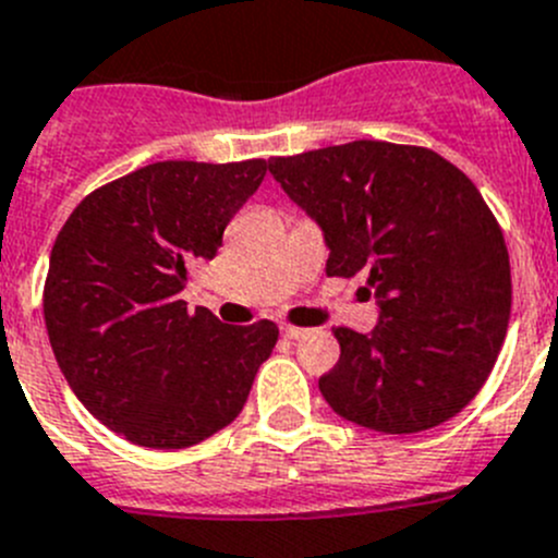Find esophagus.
<instances>
[{
    "mask_svg": "<svg viewBox=\"0 0 558 558\" xmlns=\"http://www.w3.org/2000/svg\"><path fill=\"white\" fill-rule=\"evenodd\" d=\"M306 335V329H301V326H282V337H288V340H301V337Z\"/></svg>",
    "mask_w": 558,
    "mask_h": 558,
    "instance_id": "esophagus-1",
    "label": "esophagus"
}]
</instances>
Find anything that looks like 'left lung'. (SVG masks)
<instances>
[{"instance_id": "1", "label": "left lung", "mask_w": 558, "mask_h": 558, "mask_svg": "<svg viewBox=\"0 0 558 558\" xmlns=\"http://www.w3.org/2000/svg\"><path fill=\"white\" fill-rule=\"evenodd\" d=\"M268 171L324 232L326 276L365 270L379 306L367 335L335 329L326 403L385 434L451 421L487 381L512 310L509 252L478 187L437 151L385 141L274 157Z\"/></svg>"}]
</instances>
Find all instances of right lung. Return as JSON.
<instances>
[{"mask_svg":"<svg viewBox=\"0 0 558 558\" xmlns=\"http://www.w3.org/2000/svg\"><path fill=\"white\" fill-rule=\"evenodd\" d=\"M268 162L166 160L82 198L54 240L44 320L96 421L143 448L196 446L240 415L279 329L227 326L179 299Z\"/></svg>","mask_w":558,"mask_h":558,"instance_id":"1","label":"right lung"}]
</instances>
